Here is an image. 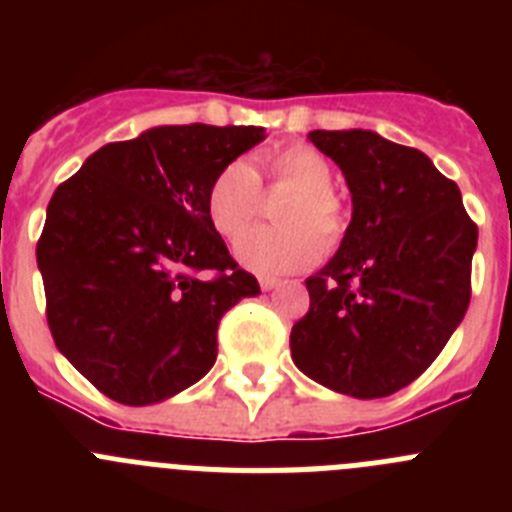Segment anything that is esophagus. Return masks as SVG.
Here are the masks:
<instances>
[{"label": "esophagus", "mask_w": 512, "mask_h": 512, "mask_svg": "<svg viewBox=\"0 0 512 512\" xmlns=\"http://www.w3.org/2000/svg\"><path fill=\"white\" fill-rule=\"evenodd\" d=\"M259 287L264 289V292H271V289H274V287H279V282H277V279L261 277V279H259Z\"/></svg>", "instance_id": "esophagus-1"}]
</instances>
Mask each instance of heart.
Wrapping results in <instances>:
<instances>
[{"label":"heart","instance_id":"obj_1","mask_svg":"<svg viewBox=\"0 0 512 512\" xmlns=\"http://www.w3.org/2000/svg\"><path fill=\"white\" fill-rule=\"evenodd\" d=\"M261 179L269 187L292 192L279 202L277 228H256L235 243V259L261 277H282L302 271L336 246L346 233V210L330 189L333 166L312 146H287L259 158L253 171L248 161H230L212 176L205 210L212 228L225 238H238L261 212Z\"/></svg>","mask_w":512,"mask_h":512}]
</instances>
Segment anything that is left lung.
<instances>
[{
    "label": "left lung",
    "mask_w": 512,
    "mask_h": 512,
    "mask_svg": "<svg viewBox=\"0 0 512 512\" xmlns=\"http://www.w3.org/2000/svg\"><path fill=\"white\" fill-rule=\"evenodd\" d=\"M343 171L351 223L305 279L310 310L289 348L300 372L359 400L408 387L433 364L472 297L477 225L461 192L418 148L372 130H312Z\"/></svg>",
    "instance_id": "8db88e82"
}]
</instances>
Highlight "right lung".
I'll list each match as a JSON object with an SVG mask.
<instances>
[{"mask_svg":"<svg viewBox=\"0 0 512 512\" xmlns=\"http://www.w3.org/2000/svg\"><path fill=\"white\" fill-rule=\"evenodd\" d=\"M253 125H164L107 143L53 192L38 241L58 351L102 395L153 405L215 364L217 325L259 282L212 228L205 194L261 143Z\"/></svg>","mask_w":512,"mask_h":512,"instance_id":"obj_1","label":"right lung"}]
</instances>
